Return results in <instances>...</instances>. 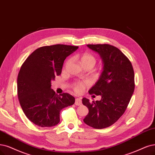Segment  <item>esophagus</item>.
<instances>
[{"mask_svg":"<svg viewBox=\"0 0 155 155\" xmlns=\"http://www.w3.org/2000/svg\"><path fill=\"white\" fill-rule=\"evenodd\" d=\"M74 104L76 105H81L82 104V101L81 98H76L75 102H74Z\"/></svg>","mask_w":155,"mask_h":155,"instance_id":"esophagus-1","label":"esophagus"}]
</instances>
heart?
<instances>
[{"label": "heart", "instance_id": "heart-1", "mask_svg": "<svg viewBox=\"0 0 155 155\" xmlns=\"http://www.w3.org/2000/svg\"><path fill=\"white\" fill-rule=\"evenodd\" d=\"M96 58L94 55L91 54L85 53L81 56V63L82 66H91L93 67L96 64ZM68 63V61L66 62V64ZM87 85L86 82H78L73 85V89L76 93H82L84 88Z\"/></svg>", "mask_w": 155, "mask_h": 155}]
</instances>
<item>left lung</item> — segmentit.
<instances>
[{
  "instance_id": "8db88e82",
  "label": "left lung",
  "mask_w": 155,
  "mask_h": 155,
  "mask_svg": "<svg viewBox=\"0 0 155 155\" xmlns=\"http://www.w3.org/2000/svg\"><path fill=\"white\" fill-rule=\"evenodd\" d=\"M87 46L100 55L103 63L102 72L89 93L101 98L92 103L82 99L89 110L84 122L103 129L115 123L127 109L135 89L134 71L131 62L117 48L108 44Z\"/></svg>"
}]
</instances>
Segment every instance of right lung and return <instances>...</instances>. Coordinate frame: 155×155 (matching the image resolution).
I'll use <instances>...</instances> for the list:
<instances>
[{
    "mask_svg": "<svg viewBox=\"0 0 155 155\" xmlns=\"http://www.w3.org/2000/svg\"><path fill=\"white\" fill-rule=\"evenodd\" d=\"M78 47L55 45L40 47L27 57L17 78V93L26 117L34 124L51 127L60 121V112L74 104L68 93L58 95L51 82L62 71L64 60Z\"/></svg>",
    "mask_w": 155,
    "mask_h": 155,
    "instance_id": "right-lung-1",
    "label": "right lung"
}]
</instances>
